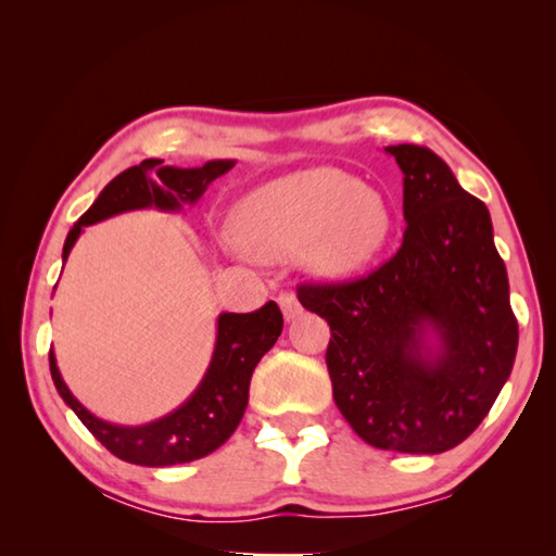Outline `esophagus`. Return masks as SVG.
<instances>
[{
    "label": "esophagus",
    "instance_id": "obj_1",
    "mask_svg": "<svg viewBox=\"0 0 556 556\" xmlns=\"http://www.w3.org/2000/svg\"><path fill=\"white\" fill-rule=\"evenodd\" d=\"M277 301H279L281 314H285L287 321H291V318H296L301 314V304H299V299H296L294 291H289V289L281 291V294L277 296Z\"/></svg>",
    "mask_w": 556,
    "mask_h": 556
}]
</instances>
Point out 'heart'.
Masks as SVG:
<instances>
[{
	"mask_svg": "<svg viewBox=\"0 0 556 556\" xmlns=\"http://www.w3.org/2000/svg\"><path fill=\"white\" fill-rule=\"evenodd\" d=\"M392 232L388 199L333 166H308L252 191L238 208V235L262 257L304 250L324 277H345L380 255Z\"/></svg>",
	"mask_w": 556,
	"mask_h": 556,
	"instance_id": "obj_1",
	"label": "heart"
}]
</instances>
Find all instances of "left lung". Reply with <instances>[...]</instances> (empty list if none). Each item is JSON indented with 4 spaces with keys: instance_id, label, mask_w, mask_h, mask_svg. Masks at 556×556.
Returning <instances> with one entry per match:
<instances>
[{
    "instance_id": "8db88e82",
    "label": "left lung",
    "mask_w": 556,
    "mask_h": 556,
    "mask_svg": "<svg viewBox=\"0 0 556 556\" xmlns=\"http://www.w3.org/2000/svg\"><path fill=\"white\" fill-rule=\"evenodd\" d=\"M384 152L404 174L400 250L368 277L296 294L331 326L333 400L355 434L375 448L441 454L473 434L510 378L517 318L485 203L431 149Z\"/></svg>"
}]
</instances>
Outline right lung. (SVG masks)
<instances>
[{"mask_svg": "<svg viewBox=\"0 0 556 556\" xmlns=\"http://www.w3.org/2000/svg\"><path fill=\"white\" fill-rule=\"evenodd\" d=\"M232 166L230 159L205 162L199 168H176L164 166L162 159H144L139 166L127 168L102 188L98 201L73 225L63 244V262L86 225L137 208L178 211L184 203L199 201L208 184ZM281 326L285 318L275 301L252 314H220L215 351L199 388L181 407L142 427L110 425L90 414L65 388L53 351L49 353L51 378L63 402L110 454L137 466L188 464L213 454L238 429L248 407L252 372L262 355L277 343Z\"/></svg>", "mask_w": 556, "mask_h": 556, "instance_id": "1", "label": "right lung"}]
</instances>
